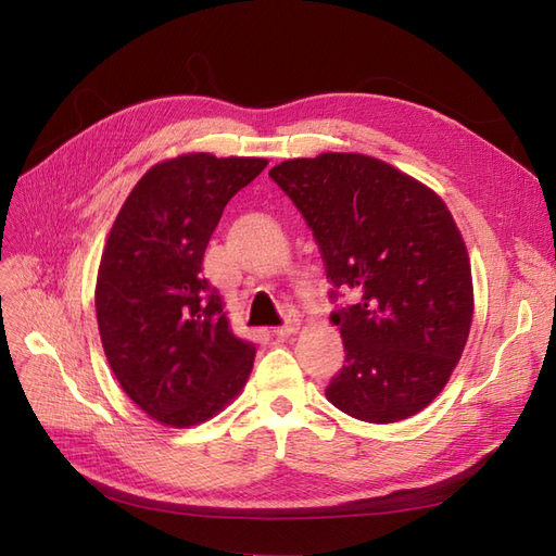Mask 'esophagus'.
Masks as SVG:
<instances>
[{"label":"esophagus","instance_id":"esophagus-1","mask_svg":"<svg viewBox=\"0 0 556 556\" xmlns=\"http://www.w3.org/2000/svg\"><path fill=\"white\" fill-rule=\"evenodd\" d=\"M299 331V319L296 317H290L288 323H285L282 327H276L274 329V336H278V339H288V336L296 333Z\"/></svg>","mask_w":556,"mask_h":556}]
</instances>
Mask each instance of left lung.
<instances>
[{
	"instance_id": "obj_1",
	"label": "left lung",
	"mask_w": 556,
	"mask_h": 556,
	"mask_svg": "<svg viewBox=\"0 0 556 556\" xmlns=\"http://www.w3.org/2000/svg\"><path fill=\"white\" fill-rule=\"evenodd\" d=\"M268 176L292 199L323 255L345 366L325 390L336 408L374 425L406 419L441 394L473 319L462 233L443 199L359 153L288 160Z\"/></svg>"
}]
</instances>
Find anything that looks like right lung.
<instances>
[{"instance_id":"obj_1","label":"right lung","mask_w":556,"mask_h":556,"mask_svg":"<svg viewBox=\"0 0 556 556\" xmlns=\"http://www.w3.org/2000/svg\"><path fill=\"white\" fill-rule=\"evenodd\" d=\"M264 166L208 153L155 164L109 233L94 292L102 345L127 396L162 425L206 422L252 371L255 345L231 333L201 264L229 199Z\"/></svg>"}]
</instances>
